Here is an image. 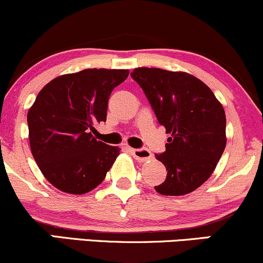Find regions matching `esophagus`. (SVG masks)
<instances>
[{
  "label": "esophagus",
  "mask_w": 263,
  "mask_h": 263,
  "mask_svg": "<svg viewBox=\"0 0 263 263\" xmlns=\"http://www.w3.org/2000/svg\"><path fill=\"white\" fill-rule=\"evenodd\" d=\"M129 150H130L133 156H134L137 160L144 161L152 158V152H150L149 149H146V147H140V149H133V147H130Z\"/></svg>",
  "instance_id": "obj_1"
}]
</instances>
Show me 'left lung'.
<instances>
[{
  "mask_svg": "<svg viewBox=\"0 0 263 263\" xmlns=\"http://www.w3.org/2000/svg\"><path fill=\"white\" fill-rule=\"evenodd\" d=\"M130 76L171 134L165 152L156 154L167 174L155 190L166 196L191 193L210 178L225 150L222 105L208 85L187 73L141 67Z\"/></svg>",
  "mask_w": 263,
  "mask_h": 263,
  "instance_id": "left-lung-1",
  "label": "left lung"
}]
</instances>
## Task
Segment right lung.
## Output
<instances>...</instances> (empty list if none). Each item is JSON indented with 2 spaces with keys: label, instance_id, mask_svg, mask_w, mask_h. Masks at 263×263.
I'll return each mask as SVG.
<instances>
[{
  "label": "right lung",
  "instance_id": "obj_1",
  "mask_svg": "<svg viewBox=\"0 0 263 263\" xmlns=\"http://www.w3.org/2000/svg\"><path fill=\"white\" fill-rule=\"evenodd\" d=\"M129 76L126 69H84L44 85L27 114L32 155L44 178L68 194L88 193L107 175L119 147L93 137L107 120L111 92Z\"/></svg>",
  "mask_w": 263,
  "mask_h": 263
}]
</instances>
